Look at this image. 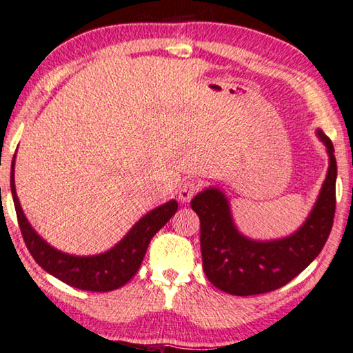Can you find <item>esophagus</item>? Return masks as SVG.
<instances>
[{"instance_id": "34e87169", "label": "esophagus", "mask_w": 353, "mask_h": 353, "mask_svg": "<svg viewBox=\"0 0 353 353\" xmlns=\"http://www.w3.org/2000/svg\"><path fill=\"white\" fill-rule=\"evenodd\" d=\"M201 190V183L194 181H185L179 187V199L182 202H188L193 196Z\"/></svg>"}]
</instances>
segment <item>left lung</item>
I'll use <instances>...</instances> for the list:
<instances>
[{
    "mask_svg": "<svg viewBox=\"0 0 353 353\" xmlns=\"http://www.w3.org/2000/svg\"><path fill=\"white\" fill-rule=\"evenodd\" d=\"M330 166L312 214L294 235L259 243L238 234L229 204L219 190L208 188L191 201L201 221L202 266L207 279L232 296H255L282 288L312 263L324 248L336 208V159L333 143L319 130Z\"/></svg>",
    "mask_w": 353,
    "mask_h": 353,
    "instance_id": "8db88e82",
    "label": "left lung"
}]
</instances>
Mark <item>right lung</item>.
<instances>
[{
	"instance_id": "1",
	"label": "right lung",
	"mask_w": 353,
	"mask_h": 353,
	"mask_svg": "<svg viewBox=\"0 0 353 353\" xmlns=\"http://www.w3.org/2000/svg\"><path fill=\"white\" fill-rule=\"evenodd\" d=\"M14 162L15 157L12 160L10 190L12 198H14L17 219H19V225L26 248L31 252L32 259L46 272H50L51 276L57 277L63 283L77 290L105 292L126 285L141 266V261L145 259L146 249L152 236L177 212L176 201H170L165 205L154 208L146 216H143L132 227V230L115 248H112L109 252L93 256H74L59 252V250L51 248L50 244H46L35 234L32 227L29 225L28 219L25 218V214H23L19 198H17L15 193Z\"/></svg>"
}]
</instances>
